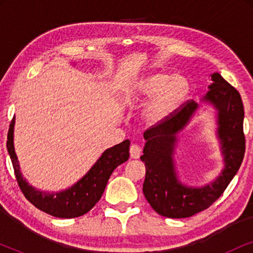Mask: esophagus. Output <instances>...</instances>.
Masks as SVG:
<instances>
[{
  "mask_svg": "<svg viewBox=\"0 0 253 253\" xmlns=\"http://www.w3.org/2000/svg\"><path fill=\"white\" fill-rule=\"evenodd\" d=\"M141 154V148L136 144H132L130 146V157L132 159H138Z\"/></svg>",
  "mask_w": 253,
  "mask_h": 253,
  "instance_id": "1",
  "label": "esophagus"
}]
</instances>
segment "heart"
Segmentation results:
<instances>
[{
  "instance_id": "b5f03b06",
  "label": "heart",
  "mask_w": 253,
  "mask_h": 253,
  "mask_svg": "<svg viewBox=\"0 0 253 253\" xmlns=\"http://www.w3.org/2000/svg\"><path fill=\"white\" fill-rule=\"evenodd\" d=\"M189 93L190 84L185 77L158 72L134 82L127 95L136 102L150 99L141 113V120L146 126H155L170 119Z\"/></svg>"
}]
</instances>
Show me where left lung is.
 <instances>
[{
	"label": "left lung",
	"instance_id": "left-lung-1",
	"mask_svg": "<svg viewBox=\"0 0 253 253\" xmlns=\"http://www.w3.org/2000/svg\"><path fill=\"white\" fill-rule=\"evenodd\" d=\"M211 79L210 91L200 101L212 106L216 115L215 134L223 168L215 179L202 186L186 185L176 170L178 133L190 123L200 103L192 100L165 123L144 133L146 144L140 160L145 162L146 175L143 192L152 209L162 216L182 219L206 210L222 195L243 161L244 108L241 95L217 72L211 75Z\"/></svg>",
	"mask_w": 253,
	"mask_h": 253
}]
</instances>
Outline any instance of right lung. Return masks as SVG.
<instances>
[{"mask_svg": "<svg viewBox=\"0 0 253 253\" xmlns=\"http://www.w3.org/2000/svg\"><path fill=\"white\" fill-rule=\"evenodd\" d=\"M13 132H15V117L9 126L6 148L20 190L26 199L37 209L62 219L82 216L92 210L101 198L114 169L129 159L130 140L126 139L115 146L107 148L91 169L70 188L58 192H48L34 188L26 181V178H24L13 145Z\"/></svg>", "mask_w": 253, "mask_h": 253, "instance_id": "obj_1", "label": "right lung"}]
</instances>
